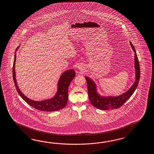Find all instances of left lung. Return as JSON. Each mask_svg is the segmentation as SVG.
Returning <instances> with one entry per match:
<instances>
[{"mask_svg": "<svg viewBox=\"0 0 154 154\" xmlns=\"http://www.w3.org/2000/svg\"><path fill=\"white\" fill-rule=\"evenodd\" d=\"M130 44L134 52L135 81L128 91L118 96L102 95L99 93L97 85L96 83H95L94 81L88 76H85L87 80L89 98L91 104L95 108L101 110H108L119 108L120 106H122L130 98L138 86L140 77V65L134 46L130 41Z\"/></svg>", "mask_w": 154, "mask_h": 154, "instance_id": "left-lung-1", "label": "left lung"}]
</instances>
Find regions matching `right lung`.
<instances>
[{
  "label": "right lung",
  "mask_w": 154,
  "mask_h": 154,
  "mask_svg": "<svg viewBox=\"0 0 154 154\" xmlns=\"http://www.w3.org/2000/svg\"><path fill=\"white\" fill-rule=\"evenodd\" d=\"M20 48L18 46L15 52L14 57L13 66V76L15 84L16 90L18 91L20 97L28 104L29 106L33 107L37 110L45 112H54L60 110L66 106L68 100V88L70 84L75 76V71L73 69L68 70L61 74L60 77L57 85V91L55 94L51 98L46 99L40 101L33 100L28 98L20 90L17 85L16 80V71H15V63L16 60V52Z\"/></svg>",
  "instance_id": "1"
}]
</instances>
